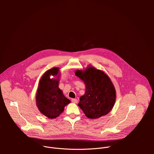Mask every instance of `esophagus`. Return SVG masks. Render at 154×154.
I'll list each match as a JSON object with an SVG mask.
<instances>
[{
    "label": "esophagus",
    "mask_w": 154,
    "mask_h": 154,
    "mask_svg": "<svg viewBox=\"0 0 154 154\" xmlns=\"http://www.w3.org/2000/svg\"><path fill=\"white\" fill-rule=\"evenodd\" d=\"M71 101L74 103H77L78 102V100L77 99H72Z\"/></svg>",
    "instance_id": "esophagus-1"
}]
</instances>
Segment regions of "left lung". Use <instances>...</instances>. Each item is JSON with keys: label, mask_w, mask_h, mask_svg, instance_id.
Masks as SVG:
<instances>
[{"label": "left lung", "mask_w": 154, "mask_h": 154, "mask_svg": "<svg viewBox=\"0 0 154 154\" xmlns=\"http://www.w3.org/2000/svg\"><path fill=\"white\" fill-rule=\"evenodd\" d=\"M75 75L86 86L85 93L78 104L86 116L97 119L110 112L115 102L116 91L109 77L91 66L83 71H76Z\"/></svg>", "instance_id": "obj_1"}]
</instances>
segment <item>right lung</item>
Instances as JSON below:
<instances>
[{
    "label": "right lung",
    "instance_id": "right-lung-1",
    "mask_svg": "<svg viewBox=\"0 0 154 154\" xmlns=\"http://www.w3.org/2000/svg\"><path fill=\"white\" fill-rule=\"evenodd\" d=\"M58 71V68H54L46 71L40 79L36 93V101L39 110L50 119L59 116L64 106L70 103L58 88L59 76L57 79L50 77L57 76Z\"/></svg>",
    "mask_w": 154,
    "mask_h": 154
}]
</instances>
